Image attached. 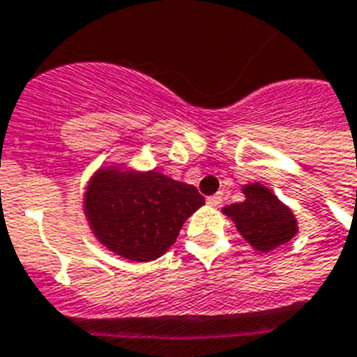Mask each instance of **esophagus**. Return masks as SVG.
<instances>
[{"instance_id":"esophagus-1","label":"esophagus","mask_w":357,"mask_h":357,"mask_svg":"<svg viewBox=\"0 0 357 357\" xmlns=\"http://www.w3.org/2000/svg\"><path fill=\"white\" fill-rule=\"evenodd\" d=\"M207 204H209V206H211V207H218V206H220V204H222V195L218 192V195L209 196V198H207Z\"/></svg>"}]
</instances>
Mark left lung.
Returning <instances> with one entry per match:
<instances>
[{"label":"left lung","mask_w":357,"mask_h":357,"mask_svg":"<svg viewBox=\"0 0 357 357\" xmlns=\"http://www.w3.org/2000/svg\"><path fill=\"white\" fill-rule=\"evenodd\" d=\"M243 192L246 200L226 206L222 213L234 220L238 234L255 250L271 252L296 235L298 228L293 211L271 189L250 183L244 185Z\"/></svg>","instance_id":"1"}]
</instances>
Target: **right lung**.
I'll return each mask as SVG.
<instances>
[{
	"label": "right lung",
	"mask_w": 357,
	"mask_h": 357,
	"mask_svg": "<svg viewBox=\"0 0 357 357\" xmlns=\"http://www.w3.org/2000/svg\"><path fill=\"white\" fill-rule=\"evenodd\" d=\"M206 204L196 187L155 170L100 168L85 192V215L103 246L129 261L167 252L192 213Z\"/></svg>",
	"instance_id": "obj_1"
}]
</instances>
